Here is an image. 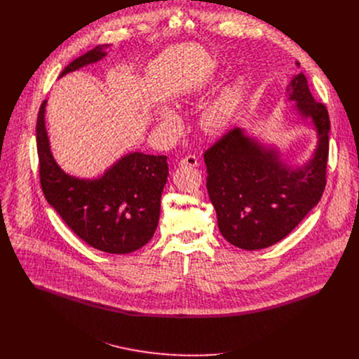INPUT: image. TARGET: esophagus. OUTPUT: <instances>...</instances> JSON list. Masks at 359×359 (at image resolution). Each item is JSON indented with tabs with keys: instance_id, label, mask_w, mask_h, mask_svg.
Instances as JSON below:
<instances>
[{
	"instance_id": "1",
	"label": "esophagus",
	"mask_w": 359,
	"mask_h": 359,
	"mask_svg": "<svg viewBox=\"0 0 359 359\" xmlns=\"http://www.w3.org/2000/svg\"><path fill=\"white\" fill-rule=\"evenodd\" d=\"M180 166H189V168H197L198 166V159L194 155H189L180 161Z\"/></svg>"
}]
</instances>
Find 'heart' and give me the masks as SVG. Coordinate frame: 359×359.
Returning a JSON list of instances; mask_svg holds the SVG:
<instances>
[{
	"mask_svg": "<svg viewBox=\"0 0 359 359\" xmlns=\"http://www.w3.org/2000/svg\"><path fill=\"white\" fill-rule=\"evenodd\" d=\"M244 97V82L236 79L222 89V92L210 102L201 114V126L209 132H223L229 129L236 121ZM162 125L176 132L182 121L179 115L172 109H163L161 112Z\"/></svg>",
	"mask_w": 359,
	"mask_h": 359,
	"instance_id": "heart-1",
	"label": "heart"
}]
</instances>
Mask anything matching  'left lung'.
<instances>
[{
    "label": "left lung",
    "instance_id": "left-lung-1",
    "mask_svg": "<svg viewBox=\"0 0 359 359\" xmlns=\"http://www.w3.org/2000/svg\"><path fill=\"white\" fill-rule=\"evenodd\" d=\"M295 65L299 68V62ZM287 96L318 132V147L309 163L298 169L285 166L277 151L264 149L238 128L204 151L206 186L219 229L243 250L266 248L287 237L317 206L327 184L331 129L327 107L314 99L302 72L292 76Z\"/></svg>",
    "mask_w": 359,
    "mask_h": 359
}]
</instances>
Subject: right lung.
<instances>
[{"mask_svg":"<svg viewBox=\"0 0 359 359\" xmlns=\"http://www.w3.org/2000/svg\"><path fill=\"white\" fill-rule=\"evenodd\" d=\"M108 45H97L74 60L60 76L104 58ZM43 100L36 119L39 182L45 198L68 227L90 247L128 254L155 234L161 197L168 180V156L129 153L104 176L81 180L55 163L45 130Z\"/></svg>","mask_w":359,"mask_h":359,"instance_id":"add662e5","label":"right lung"}]
</instances>
